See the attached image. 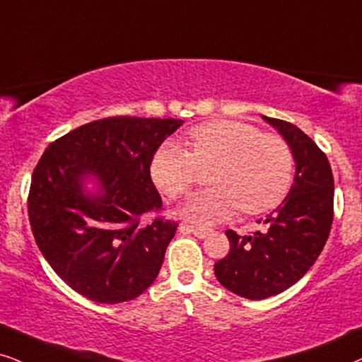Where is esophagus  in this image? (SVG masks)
<instances>
[{
  "mask_svg": "<svg viewBox=\"0 0 362 362\" xmlns=\"http://www.w3.org/2000/svg\"><path fill=\"white\" fill-rule=\"evenodd\" d=\"M180 231L181 233H191V234H194L196 238H199V239H204V238H208L211 233V229H204V228H198V226H191V224H187V223H181L180 224Z\"/></svg>",
  "mask_w": 362,
  "mask_h": 362,
  "instance_id": "34e87169",
  "label": "esophagus"
}]
</instances>
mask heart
<instances>
[{
	"mask_svg": "<svg viewBox=\"0 0 362 362\" xmlns=\"http://www.w3.org/2000/svg\"><path fill=\"white\" fill-rule=\"evenodd\" d=\"M191 151L180 144H161L149 163V176L168 198L185 196L198 168H213L209 185L181 208L192 223L216 224L239 211L259 214L278 206L293 182L294 159L288 143L262 134L251 124L213 121L196 126L187 136Z\"/></svg>",
	"mask_w": 362,
	"mask_h": 362,
	"instance_id": "1",
	"label": "heart"
}]
</instances>
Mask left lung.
I'll return each mask as SVG.
<instances>
[{
  "label": "left lung",
  "mask_w": 362,
  "mask_h": 362,
  "mask_svg": "<svg viewBox=\"0 0 362 362\" xmlns=\"http://www.w3.org/2000/svg\"><path fill=\"white\" fill-rule=\"evenodd\" d=\"M262 119L291 148L294 182L283 203L267 214L264 231L238 236L228 229L231 250L214 264L224 288L252 301L283 293L308 273L329 236L334 204V180L326 154L298 126L267 116Z\"/></svg>",
  "instance_id": "obj_1"
}]
</instances>
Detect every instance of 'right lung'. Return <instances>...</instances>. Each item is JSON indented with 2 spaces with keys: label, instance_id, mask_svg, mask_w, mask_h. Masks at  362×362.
<instances>
[{
  "label": "right lung",
  "instance_id": "add662e5",
  "mask_svg": "<svg viewBox=\"0 0 362 362\" xmlns=\"http://www.w3.org/2000/svg\"><path fill=\"white\" fill-rule=\"evenodd\" d=\"M182 123L93 121L51 143L36 164L28 198L33 236L54 273L84 298L131 301L159 274L177 224H141V216L161 209L149 163Z\"/></svg>",
  "mask_w": 362,
  "mask_h": 362
}]
</instances>
